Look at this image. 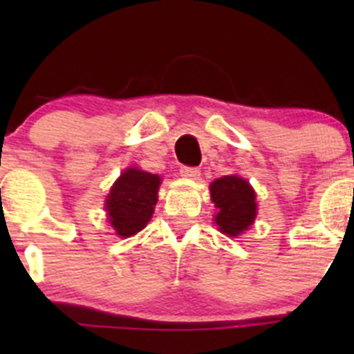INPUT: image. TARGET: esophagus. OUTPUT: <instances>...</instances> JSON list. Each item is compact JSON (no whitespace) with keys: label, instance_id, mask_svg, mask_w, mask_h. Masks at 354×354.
Returning <instances> with one entry per match:
<instances>
[{"label":"esophagus","instance_id":"1","mask_svg":"<svg viewBox=\"0 0 354 354\" xmlns=\"http://www.w3.org/2000/svg\"><path fill=\"white\" fill-rule=\"evenodd\" d=\"M180 174L183 178H188V180H198V178H200V169H198V167L183 166L180 169Z\"/></svg>","mask_w":354,"mask_h":354}]
</instances>
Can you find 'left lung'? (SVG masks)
<instances>
[{
	"instance_id": "left-lung-1",
	"label": "left lung",
	"mask_w": 354,
	"mask_h": 354,
	"mask_svg": "<svg viewBox=\"0 0 354 354\" xmlns=\"http://www.w3.org/2000/svg\"><path fill=\"white\" fill-rule=\"evenodd\" d=\"M210 198L217 209L216 224L227 236H238L255 221V192L243 178L224 176L216 180L210 185Z\"/></svg>"
}]
</instances>
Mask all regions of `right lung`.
Returning <instances> with one entry per match:
<instances>
[{
  "label": "right lung",
  "instance_id": "right-lung-1",
  "mask_svg": "<svg viewBox=\"0 0 354 354\" xmlns=\"http://www.w3.org/2000/svg\"><path fill=\"white\" fill-rule=\"evenodd\" d=\"M160 178L140 169H127L111 188L106 210L118 236H133L154 214Z\"/></svg>",
  "mask_w": 354,
  "mask_h": 354
}]
</instances>
